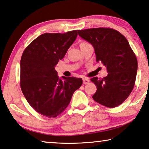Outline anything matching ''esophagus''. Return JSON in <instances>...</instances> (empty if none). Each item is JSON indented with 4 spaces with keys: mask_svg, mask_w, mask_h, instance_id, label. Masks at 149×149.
I'll return each instance as SVG.
<instances>
[{
    "mask_svg": "<svg viewBox=\"0 0 149 149\" xmlns=\"http://www.w3.org/2000/svg\"><path fill=\"white\" fill-rule=\"evenodd\" d=\"M83 83H84V84H87V83H89V79H87V78L83 79Z\"/></svg>",
    "mask_w": 149,
    "mask_h": 149,
    "instance_id": "1",
    "label": "esophagus"
}]
</instances>
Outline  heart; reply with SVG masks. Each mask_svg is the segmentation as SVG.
<instances>
[{"label": "heart", "instance_id": "1", "mask_svg": "<svg viewBox=\"0 0 149 149\" xmlns=\"http://www.w3.org/2000/svg\"><path fill=\"white\" fill-rule=\"evenodd\" d=\"M82 43H86V42H82Z\"/></svg>", "mask_w": 149, "mask_h": 149}]
</instances>
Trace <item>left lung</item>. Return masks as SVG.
Instances as JSON below:
<instances>
[{
    "label": "left lung",
    "instance_id": "left-lung-1",
    "mask_svg": "<svg viewBox=\"0 0 149 149\" xmlns=\"http://www.w3.org/2000/svg\"><path fill=\"white\" fill-rule=\"evenodd\" d=\"M78 34L92 45L97 62L107 67V77L91 79L97 87L93 99L109 108L121 104L134 88L138 70L137 58L127 40L109 28L78 30Z\"/></svg>",
    "mask_w": 149,
    "mask_h": 149
}]
</instances>
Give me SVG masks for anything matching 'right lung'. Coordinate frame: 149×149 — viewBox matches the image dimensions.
I'll use <instances>...</instances> for the list:
<instances>
[{
    "mask_svg": "<svg viewBox=\"0 0 149 149\" xmlns=\"http://www.w3.org/2000/svg\"><path fill=\"white\" fill-rule=\"evenodd\" d=\"M77 30L45 33L24 51L20 61V86L29 104L42 115L56 117L66 109L83 80L59 78L55 66L77 38Z\"/></svg>",
    "mask_w": 149,
    "mask_h": 149,
    "instance_id": "obj_1",
    "label": "right lung"
}]
</instances>
